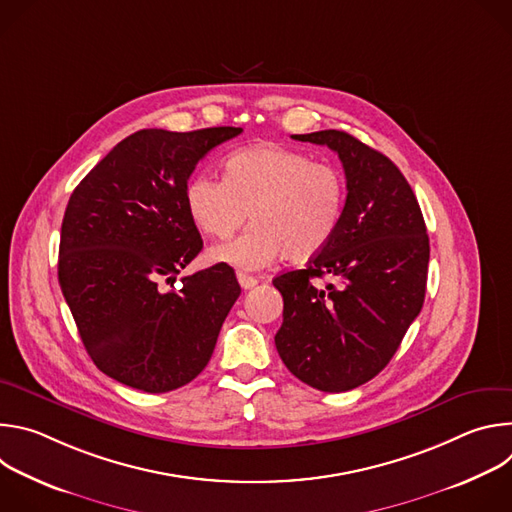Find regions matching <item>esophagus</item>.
<instances>
[{
  "label": "esophagus",
  "instance_id": "1",
  "mask_svg": "<svg viewBox=\"0 0 512 512\" xmlns=\"http://www.w3.org/2000/svg\"><path fill=\"white\" fill-rule=\"evenodd\" d=\"M237 279H239V283H241V287L243 289H253L259 281H257V277H253V275H247V273H237Z\"/></svg>",
  "mask_w": 512,
  "mask_h": 512
}]
</instances>
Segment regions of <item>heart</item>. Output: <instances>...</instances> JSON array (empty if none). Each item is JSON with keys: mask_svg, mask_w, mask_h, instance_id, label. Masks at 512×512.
<instances>
[{"mask_svg": "<svg viewBox=\"0 0 512 512\" xmlns=\"http://www.w3.org/2000/svg\"><path fill=\"white\" fill-rule=\"evenodd\" d=\"M344 178L330 166L275 143H257L223 162V180L196 174L184 188L192 223L227 239L251 218L235 241L208 251L214 263L257 271L281 255L316 257L336 235L344 212Z\"/></svg>", "mask_w": 512, "mask_h": 512, "instance_id": "1", "label": "heart"}]
</instances>
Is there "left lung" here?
I'll return each instance as SVG.
<instances>
[{"label": "left lung", "instance_id": "8db88e82", "mask_svg": "<svg viewBox=\"0 0 512 512\" xmlns=\"http://www.w3.org/2000/svg\"><path fill=\"white\" fill-rule=\"evenodd\" d=\"M328 145L346 176L342 221L306 269L273 279L283 296L275 346L302 383L342 393L377 377L425 300L429 237L399 168L346 131L294 135ZM328 276L326 288L314 278Z\"/></svg>", "mask_w": 512, "mask_h": 512}]
</instances>
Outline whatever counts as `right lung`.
Instances as JSON below:
<instances>
[{
	"instance_id": "obj_1",
	"label": "right lung",
	"mask_w": 512,
	"mask_h": 512,
	"mask_svg": "<svg viewBox=\"0 0 512 512\" xmlns=\"http://www.w3.org/2000/svg\"><path fill=\"white\" fill-rule=\"evenodd\" d=\"M241 131H135L70 194L58 283L97 369L127 387L168 393L196 379L241 294L223 263L162 285L202 251L184 200L190 174Z\"/></svg>"
}]
</instances>
